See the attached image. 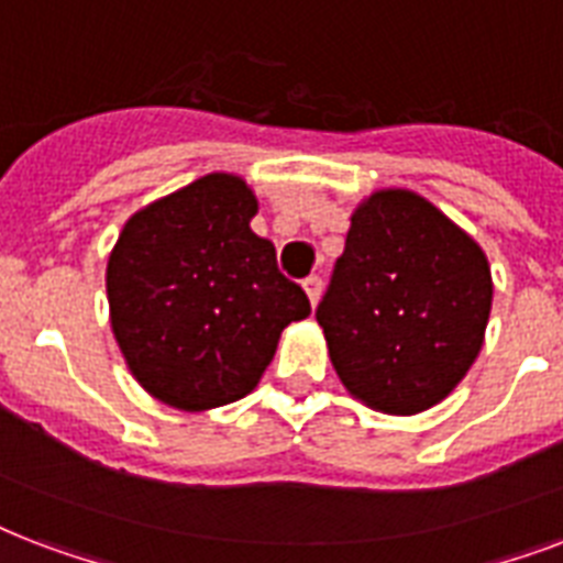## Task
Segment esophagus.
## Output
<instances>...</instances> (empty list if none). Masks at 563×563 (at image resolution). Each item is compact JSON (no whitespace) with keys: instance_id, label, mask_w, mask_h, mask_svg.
<instances>
[{"instance_id":"1","label":"esophagus","mask_w":563,"mask_h":563,"mask_svg":"<svg viewBox=\"0 0 563 563\" xmlns=\"http://www.w3.org/2000/svg\"><path fill=\"white\" fill-rule=\"evenodd\" d=\"M302 290H305V296H308V302H311V308H313V305L320 302V294H322L320 276H308V278H305Z\"/></svg>"}]
</instances>
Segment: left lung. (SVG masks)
<instances>
[{
    "label": "left lung",
    "mask_w": 563,
    "mask_h": 563,
    "mask_svg": "<svg viewBox=\"0 0 563 563\" xmlns=\"http://www.w3.org/2000/svg\"><path fill=\"white\" fill-rule=\"evenodd\" d=\"M494 278L485 250L408 187L364 196L317 308L331 367L373 411L443 402L485 343Z\"/></svg>",
    "instance_id": "left-lung-1"
}]
</instances>
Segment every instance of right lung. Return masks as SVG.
<instances>
[{
	"instance_id": "add662e5",
	"label": "right lung",
	"mask_w": 563,
	"mask_h": 563,
	"mask_svg": "<svg viewBox=\"0 0 563 563\" xmlns=\"http://www.w3.org/2000/svg\"><path fill=\"white\" fill-rule=\"evenodd\" d=\"M255 213L241 176L208 173L134 211L108 255L117 346L169 408L199 413L252 394L282 331L311 313L276 246L250 229Z\"/></svg>"
}]
</instances>
